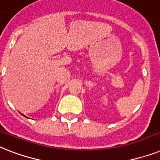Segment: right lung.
<instances>
[{
  "label": "right lung",
  "instance_id": "right-lung-1",
  "mask_svg": "<svg viewBox=\"0 0 160 160\" xmlns=\"http://www.w3.org/2000/svg\"><path fill=\"white\" fill-rule=\"evenodd\" d=\"M23 115V114H22ZM23 116H24V115H23ZM25 117H26V116H25Z\"/></svg>",
  "mask_w": 160,
  "mask_h": 160
}]
</instances>
